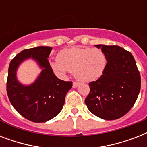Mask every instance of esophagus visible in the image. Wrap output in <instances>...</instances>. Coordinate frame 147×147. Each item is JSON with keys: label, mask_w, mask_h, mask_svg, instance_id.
I'll return each instance as SVG.
<instances>
[{"label": "esophagus", "mask_w": 147, "mask_h": 147, "mask_svg": "<svg viewBox=\"0 0 147 147\" xmlns=\"http://www.w3.org/2000/svg\"><path fill=\"white\" fill-rule=\"evenodd\" d=\"M78 83L77 82H73V83H72V87L76 88V87H78Z\"/></svg>", "instance_id": "esophagus-1"}]
</instances>
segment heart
<instances>
[{"mask_svg": "<svg viewBox=\"0 0 147 147\" xmlns=\"http://www.w3.org/2000/svg\"><path fill=\"white\" fill-rule=\"evenodd\" d=\"M107 64L105 53L100 49L73 47L63 49L58 54V60L50 62L53 71L60 76L73 72L80 82L95 81L102 76Z\"/></svg>", "mask_w": 147, "mask_h": 147, "instance_id": "obj_1", "label": "heart"}]
</instances>
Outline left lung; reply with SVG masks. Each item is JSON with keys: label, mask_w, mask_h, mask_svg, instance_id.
<instances>
[{"label": "left lung", "mask_w": 147, "mask_h": 147, "mask_svg": "<svg viewBox=\"0 0 147 147\" xmlns=\"http://www.w3.org/2000/svg\"><path fill=\"white\" fill-rule=\"evenodd\" d=\"M105 53L107 64L98 80L88 84L85 102L92 114L105 120L125 115L136 102L141 85L140 74L133 55L118 46L95 45Z\"/></svg>", "instance_id": "obj_1"}]
</instances>
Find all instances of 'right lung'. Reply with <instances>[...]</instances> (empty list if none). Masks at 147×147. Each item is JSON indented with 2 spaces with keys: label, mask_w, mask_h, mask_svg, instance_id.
<instances>
[{
  "label": "right lung",
  "mask_w": 147,
  "mask_h": 147,
  "mask_svg": "<svg viewBox=\"0 0 147 147\" xmlns=\"http://www.w3.org/2000/svg\"><path fill=\"white\" fill-rule=\"evenodd\" d=\"M50 47H38L21 51L10 63L7 81V92L11 105L29 121L42 123L59 114L64 105L67 92L72 87L71 82L58 78L53 73L48 58ZM32 57L43 69L34 83L26 86L16 79V71L24 60Z\"/></svg>",
  "instance_id": "add662e5"
}]
</instances>
